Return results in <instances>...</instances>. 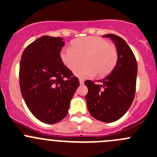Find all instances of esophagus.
Masks as SVG:
<instances>
[{
	"label": "esophagus",
	"mask_w": 157,
	"mask_h": 157,
	"mask_svg": "<svg viewBox=\"0 0 157 157\" xmlns=\"http://www.w3.org/2000/svg\"><path fill=\"white\" fill-rule=\"evenodd\" d=\"M79 83L80 85H83L84 84V80H83L82 78H79Z\"/></svg>",
	"instance_id": "1"
}]
</instances>
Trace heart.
I'll list each match as a JSON object with an SVG mask.
<instances>
[{
	"mask_svg": "<svg viewBox=\"0 0 157 157\" xmlns=\"http://www.w3.org/2000/svg\"><path fill=\"white\" fill-rule=\"evenodd\" d=\"M60 58L64 65L72 71L83 60L85 64L75 70L78 77L87 78L96 74L99 77L108 75L116 65L118 52L114 44L98 36L77 38L71 42V48L61 50Z\"/></svg>",
	"mask_w": 157,
	"mask_h": 157,
	"instance_id": "b5f03b06",
	"label": "heart"
}]
</instances>
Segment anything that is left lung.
<instances>
[{
    "instance_id": "8db88e82",
    "label": "left lung",
    "mask_w": 157,
    "mask_h": 157,
    "mask_svg": "<svg viewBox=\"0 0 157 157\" xmlns=\"http://www.w3.org/2000/svg\"><path fill=\"white\" fill-rule=\"evenodd\" d=\"M113 39L118 52V60L111 74L98 81L86 80L88 110L92 117L104 122L120 119L130 107L136 92L137 62L127 43L113 34L103 35Z\"/></svg>"
}]
</instances>
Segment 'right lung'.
I'll return each mask as SVG.
<instances>
[{"label":"right lung","instance_id":"add662e5","mask_svg":"<svg viewBox=\"0 0 157 157\" xmlns=\"http://www.w3.org/2000/svg\"><path fill=\"white\" fill-rule=\"evenodd\" d=\"M64 44L62 38L44 35L27 46L21 59L22 96L31 113L47 124L60 122L66 116L79 86L78 78L61 60Z\"/></svg>","mask_w":157,"mask_h":157}]
</instances>
